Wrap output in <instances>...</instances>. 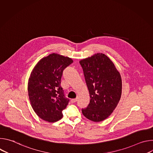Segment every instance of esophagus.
Listing matches in <instances>:
<instances>
[{"instance_id":"obj_1","label":"esophagus","mask_w":153,"mask_h":153,"mask_svg":"<svg viewBox=\"0 0 153 153\" xmlns=\"http://www.w3.org/2000/svg\"><path fill=\"white\" fill-rule=\"evenodd\" d=\"M77 98H76V99H73L71 100V103H75V102L77 101Z\"/></svg>"}]
</instances>
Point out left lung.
<instances>
[{
	"instance_id": "8db88e82",
	"label": "left lung",
	"mask_w": 153,
	"mask_h": 153,
	"mask_svg": "<svg viewBox=\"0 0 153 153\" xmlns=\"http://www.w3.org/2000/svg\"><path fill=\"white\" fill-rule=\"evenodd\" d=\"M90 96L86 108L82 110L88 119L99 122L110 116L122 94V79L114 63L103 53L80 60Z\"/></svg>"
}]
</instances>
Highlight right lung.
I'll return each mask as SVG.
<instances>
[{
	"label": "right lung",
	"instance_id": "add662e5",
	"mask_svg": "<svg viewBox=\"0 0 153 153\" xmlns=\"http://www.w3.org/2000/svg\"><path fill=\"white\" fill-rule=\"evenodd\" d=\"M73 62L68 57L52 53L41 59L33 69L28 96L33 110L42 120L52 123L62 118L69 99L64 96L61 77L63 70Z\"/></svg>",
	"mask_w": 153,
	"mask_h": 153
}]
</instances>
